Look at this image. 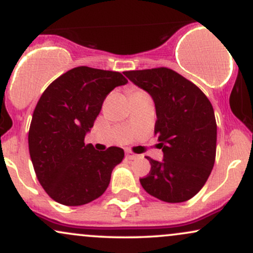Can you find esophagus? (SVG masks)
<instances>
[{"label": "esophagus", "instance_id": "1", "mask_svg": "<svg viewBox=\"0 0 253 253\" xmlns=\"http://www.w3.org/2000/svg\"><path fill=\"white\" fill-rule=\"evenodd\" d=\"M126 157L128 159H136L138 158V155H136V153H134V152H132V151L130 150H126Z\"/></svg>", "mask_w": 253, "mask_h": 253}]
</instances>
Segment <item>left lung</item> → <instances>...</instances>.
<instances>
[{"instance_id":"8db88e82","label":"left lung","mask_w":253,"mask_h":253,"mask_svg":"<svg viewBox=\"0 0 253 253\" xmlns=\"http://www.w3.org/2000/svg\"><path fill=\"white\" fill-rule=\"evenodd\" d=\"M124 74L155 101V134L164 153L162 162L147 157L151 170L140 178L141 187L164 202L188 201L202 189L215 162L216 121L211 101L171 69Z\"/></svg>"}]
</instances>
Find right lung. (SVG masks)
Returning <instances> with one entry per match:
<instances>
[{
  "label": "right lung",
  "instance_id": "1",
  "mask_svg": "<svg viewBox=\"0 0 253 253\" xmlns=\"http://www.w3.org/2000/svg\"><path fill=\"white\" fill-rule=\"evenodd\" d=\"M128 81L120 72L78 66L42 92L32 117L28 149L38 181L52 200L82 206L108 188L124 150L84 144L107 95Z\"/></svg>",
  "mask_w": 253,
  "mask_h": 253
}]
</instances>
